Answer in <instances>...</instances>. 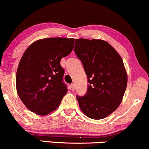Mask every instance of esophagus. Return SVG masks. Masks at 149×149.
I'll return each mask as SVG.
<instances>
[{"mask_svg": "<svg viewBox=\"0 0 149 149\" xmlns=\"http://www.w3.org/2000/svg\"><path fill=\"white\" fill-rule=\"evenodd\" d=\"M70 87H71V89H72V90L74 91V88H75V85L74 84H71Z\"/></svg>", "mask_w": 149, "mask_h": 149, "instance_id": "34e87169", "label": "esophagus"}]
</instances>
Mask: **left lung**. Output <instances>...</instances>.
<instances>
[{
  "mask_svg": "<svg viewBox=\"0 0 149 149\" xmlns=\"http://www.w3.org/2000/svg\"><path fill=\"white\" fill-rule=\"evenodd\" d=\"M74 52L88 78V90L77 97L81 111L95 120L106 118L122 102L127 75L119 54L103 40H75Z\"/></svg>",
  "mask_w": 149,
  "mask_h": 149,
  "instance_id": "8db88e82",
  "label": "left lung"
}]
</instances>
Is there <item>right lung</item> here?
<instances>
[{
	"label": "right lung",
	"instance_id": "add662e5",
	"mask_svg": "<svg viewBox=\"0 0 149 149\" xmlns=\"http://www.w3.org/2000/svg\"><path fill=\"white\" fill-rule=\"evenodd\" d=\"M74 38L38 40L26 49L17 68L16 88L19 98L30 111L45 116L60 105L68 88L63 83L62 58L74 48Z\"/></svg>",
	"mask_w": 149,
	"mask_h": 149
}]
</instances>
